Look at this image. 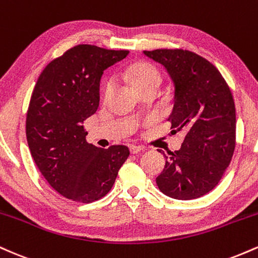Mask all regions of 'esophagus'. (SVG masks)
Listing matches in <instances>:
<instances>
[{"label": "esophagus", "mask_w": 258, "mask_h": 258, "mask_svg": "<svg viewBox=\"0 0 258 258\" xmlns=\"http://www.w3.org/2000/svg\"><path fill=\"white\" fill-rule=\"evenodd\" d=\"M144 148L143 147H138V146H131L130 147V152H131V154H138L141 152H143Z\"/></svg>", "instance_id": "obj_1"}]
</instances>
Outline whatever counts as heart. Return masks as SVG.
<instances>
[{"label": "heart", "instance_id": "heart-1", "mask_svg": "<svg viewBox=\"0 0 258 258\" xmlns=\"http://www.w3.org/2000/svg\"><path fill=\"white\" fill-rule=\"evenodd\" d=\"M127 78L136 90L144 87L150 84H159L161 82V76L155 67L146 61H139L131 65L127 70ZM111 90V81H108L105 85V93Z\"/></svg>", "mask_w": 258, "mask_h": 258}]
</instances>
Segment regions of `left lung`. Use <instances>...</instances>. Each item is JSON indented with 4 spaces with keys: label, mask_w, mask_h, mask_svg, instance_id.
<instances>
[{
    "label": "left lung",
    "mask_w": 258,
    "mask_h": 258,
    "mask_svg": "<svg viewBox=\"0 0 258 258\" xmlns=\"http://www.w3.org/2000/svg\"><path fill=\"white\" fill-rule=\"evenodd\" d=\"M165 68L174 87L172 132L183 131L179 150L166 155L159 189L177 200L203 197L218 184L235 148V105L214 64L183 49L144 51Z\"/></svg>",
    "instance_id": "8db88e82"
}]
</instances>
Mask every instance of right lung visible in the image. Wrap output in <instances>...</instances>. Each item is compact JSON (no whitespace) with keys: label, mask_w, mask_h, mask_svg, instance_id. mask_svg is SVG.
<instances>
[{"label":"right lung","mask_w":258,"mask_h":258,"mask_svg":"<svg viewBox=\"0 0 258 258\" xmlns=\"http://www.w3.org/2000/svg\"><path fill=\"white\" fill-rule=\"evenodd\" d=\"M128 53L79 44L52 60L37 80L26 139L40 172L68 199L88 204L104 197L128 158L125 146L102 149L87 143L84 130L98 109L103 73Z\"/></svg>","instance_id":"1"}]
</instances>
